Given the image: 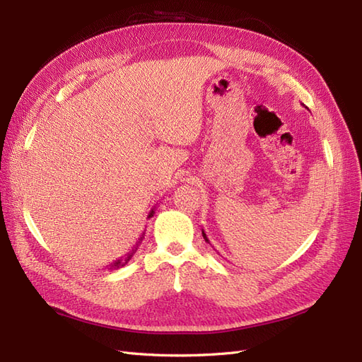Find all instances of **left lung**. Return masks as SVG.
I'll return each instance as SVG.
<instances>
[{"label": "left lung", "instance_id": "1", "mask_svg": "<svg viewBox=\"0 0 362 362\" xmlns=\"http://www.w3.org/2000/svg\"><path fill=\"white\" fill-rule=\"evenodd\" d=\"M202 235H204V238H205V242H206V243H210V240H208V238H206V234L204 233V229H202Z\"/></svg>", "mask_w": 362, "mask_h": 362}]
</instances>
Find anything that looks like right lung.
<instances>
[{"instance_id":"add662e5","label":"right lung","mask_w":362,"mask_h":362,"mask_svg":"<svg viewBox=\"0 0 362 362\" xmlns=\"http://www.w3.org/2000/svg\"><path fill=\"white\" fill-rule=\"evenodd\" d=\"M154 213H156V210H154V208H152L151 213L148 214V218H151L152 216H154ZM144 238H145V233H141V235L139 237V240L136 242V245L133 246V249H131L129 252H127V254H125L124 257H119L116 261H113L110 266H107V269H108V270H117V269H120V267H124L125 264H128V261H129L131 258H133V255L137 252V249H139V246H140V243H141V240H144Z\"/></svg>"}]
</instances>
